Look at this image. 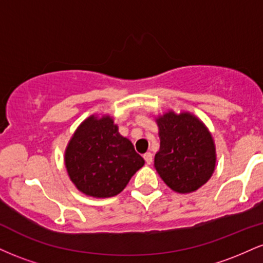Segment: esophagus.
Instances as JSON below:
<instances>
[{"label": "esophagus", "instance_id": "1", "mask_svg": "<svg viewBox=\"0 0 263 263\" xmlns=\"http://www.w3.org/2000/svg\"><path fill=\"white\" fill-rule=\"evenodd\" d=\"M143 158H144V161H146L147 164H151V163H152V153H151V152L144 153Z\"/></svg>", "mask_w": 263, "mask_h": 263}]
</instances>
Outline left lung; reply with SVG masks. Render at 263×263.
Segmentation results:
<instances>
[{
	"mask_svg": "<svg viewBox=\"0 0 263 263\" xmlns=\"http://www.w3.org/2000/svg\"><path fill=\"white\" fill-rule=\"evenodd\" d=\"M161 140L155 167L163 182L177 193H192L204 185L215 170L213 136L198 117L168 111L156 120Z\"/></svg>",
	"mask_w": 263,
	"mask_h": 263,
	"instance_id": "8db88e82",
	"label": "left lung"
}]
</instances>
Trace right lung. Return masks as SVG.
<instances>
[{
    "instance_id": "add662e5",
    "label": "right lung",
    "mask_w": 263,
    "mask_h": 263,
    "mask_svg": "<svg viewBox=\"0 0 263 263\" xmlns=\"http://www.w3.org/2000/svg\"><path fill=\"white\" fill-rule=\"evenodd\" d=\"M65 167L71 182L93 198L115 197L126 188L144 159L134 144L119 134L112 117L90 116L65 149Z\"/></svg>"
}]
</instances>
